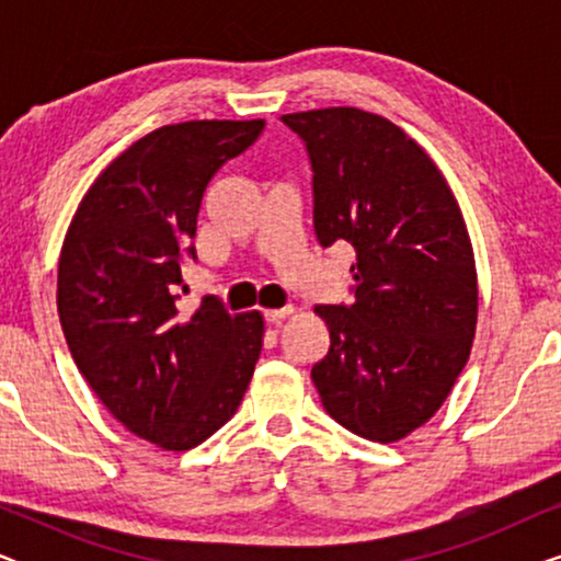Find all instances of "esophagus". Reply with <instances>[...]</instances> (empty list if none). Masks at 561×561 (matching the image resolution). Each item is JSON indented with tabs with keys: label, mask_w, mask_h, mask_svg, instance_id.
Listing matches in <instances>:
<instances>
[{
	"label": "esophagus",
	"mask_w": 561,
	"mask_h": 561,
	"mask_svg": "<svg viewBox=\"0 0 561 561\" xmlns=\"http://www.w3.org/2000/svg\"><path fill=\"white\" fill-rule=\"evenodd\" d=\"M290 313H294V306H283V309H265L263 317L265 321H271V324H278V321L288 319Z\"/></svg>",
	"instance_id": "obj_1"
}]
</instances>
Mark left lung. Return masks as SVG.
I'll list each match as a JSON object with an SVG mask.
<instances>
[{
  "label": "left lung",
  "mask_w": 561,
  "mask_h": 561,
  "mask_svg": "<svg viewBox=\"0 0 561 561\" xmlns=\"http://www.w3.org/2000/svg\"><path fill=\"white\" fill-rule=\"evenodd\" d=\"M283 122L309 150L319 244L357 252L355 304L313 306L329 352L311 380L336 424L401 442L442 409L470 359L478 271L462 209L426 150L380 114L327 106Z\"/></svg>",
  "instance_id": "1"
}]
</instances>
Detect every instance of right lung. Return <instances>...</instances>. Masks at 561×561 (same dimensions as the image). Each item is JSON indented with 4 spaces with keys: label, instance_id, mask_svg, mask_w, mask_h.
Listing matches in <instances>:
<instances>
[{
    "label": "right lung",
    "instance_id": "1",
    "mask_svg": "<svg viewBox=\"0 0 561 561\" xmlns=\"http://www.w3.org/2000/svg\"><path fill=\"white\" fill-rule=\"evenodd\" d=\"M265 119H191L129 145L96 175L64 237L58 317L71 357L127 432L186 451L227 424L263 350L260 311L175 306L214 173Z\"/></svg>",
    "mask_w": 561,
    "mask_h": 561
}]
</instances>
